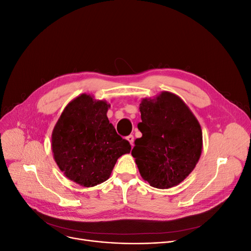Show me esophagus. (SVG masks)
<instances>
[{"mask_svg": "<svg viewBox=\"0 0 251 251\" xmlns=\"http://www.w3.org/2000/svg\"><path fill=\"white\" fill-rule=\"evenodd\" d=\"M127 140L130 142L131 146H133V142H134V136L132 134H130L127 136Z\"/></svg>", "mask_w": 251, "mask_h": 251, "instance_id": "34e87169", "label": "esophagus"}]
</instances>
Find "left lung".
I'll return each instance as SVG.
<instances>
[{
    "instance_id": "1",
    "label": "left lung",
    "mask_w": 251,
    "mask_h": 251,
    "mask_svg": "<svg viewBox=\"0 0 251 251\" xmlns=\"http://www.w3.org/2000/svg\"><path fill=\"white\" fill-rule=\"evenodd\" d=\"M142 133L132 153L141 177L155 188L178 185L193 171L202 149L201 128L187 105L164 91L140 103Z\"/></svg>"
}]
</instances>
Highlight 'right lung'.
<instances>
[{"label":"right lung","instance_id":"right-lung-1","mask_svg":"<svg viewBox=\"0 0 251 251\" xmlns=\"http://www.w3.org/2000/svg\"><path fill=\"white\" fill-rule=\"evenodd\" d=\"M109 107L83 94L68 103L52 131L57 165L66 177L84 187L108 180L117 160L131 151L129 141L110 123Z\"/></svg>","mask_w":251,"mask_h":251}]
</instances>
